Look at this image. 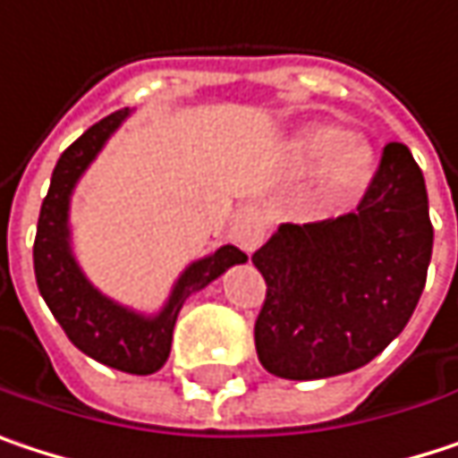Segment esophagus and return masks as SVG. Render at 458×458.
Listing matches in <instances>:
<instances>
[{"mask_svg": "<svg viewBox=\"0 0 458 458\" xmlns=\"http://www.w3.org/2000/svg\"><path fill=\"white\" fill-rule=\"evenodd\" d=\"M232 240L242 248V250H256L258 245L266 237V216L256 205H245L234 213L232 218V229H229Z\"/></svg>", "mask_w": 458, "mask_h": 458, "instance_id": "1", "label": "esophagus"}]
</instances>
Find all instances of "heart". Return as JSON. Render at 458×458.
Masks as SVG:
<instances>
[{
    "instance_id": "obj_1",
    "label": "heart",
    "mask_w": 458,
    "mask_h": 458,
    "mask_svg": "<svg viewBox=\"0 0 458 458\" xmlns=\"http://www.w3.org/2000/svg\"><path fill=\"white\" fill-rule=\"evenodd\" d=\"M301 168H316V200L337 208L372 184L379 157L367 137L345 134L337 123H309L293 142Z\"/></svg>"
}]
</instances>
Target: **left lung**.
Listing matches in <instances>:
<instances>
[{
	"instance_id": "left-lung-1",
	"label": "left lung",
	"mask_w": 458,
	"mask_h": 458,
	"mask_svg": "<svg viewBox=\"0 0 458 458\" xmlns=\"http://www.w3.org/2000/svg\"><path fill=\"white\" fill-rule=\"evenodd\" d=\"M429 256L425 176L406 144L390 142L353 213L279 224L253 253L266 279L256 321L263 369L324 379L369 364L409 324Z\"/></svg>"
}]
</instances>
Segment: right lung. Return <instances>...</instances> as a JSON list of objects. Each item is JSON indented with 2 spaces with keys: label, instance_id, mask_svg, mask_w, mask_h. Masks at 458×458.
I'll use <instances>...</instances> for the list:
<instances>
[{
  "label": "right lung",
  "instance_id": "right-lung-1",
  "mask_svg": "<svg viewBox=\"0 0 458 458\" xmlns=\"http://www.w3.org/2000/svg\"><path fill=\"white\" fill-rule=\"evenodd\" d=\"M129 115L131 110L123 107L102 118L60 155L38 213L33 271L44 303L81 353L118 372L152 374L168 361L174 324L187 298L205 290L226 268L245 263L248 256L234 245H224L210 256L192 260L174 282L163 309L155 314L107 298L86 279L71 248V198L86 168Z\"/></svg>",
  "mask_w": 458,
  "mask_h": 458
}]
</instances>
